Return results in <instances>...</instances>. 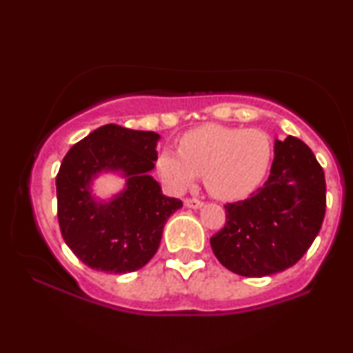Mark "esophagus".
<instances>
[{
	"instance_id": "1",
	"label": "esophagus",
	"mask_w": 353,
	"mask_h": 353,
	"mask_svg": "<svg viewBox=\"0 0 353 353\" xmlns=\"http://www.w3.org/2000/svg\"><path fill=\"white\" fill-rule=\"evenodd\" d=\"M183 204H185V208H190V209H199V208H203V201H199V199H185L183 201Z\"/></svg>"
}]
</instances>
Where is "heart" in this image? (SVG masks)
Returning <instances> with one entry per match:
<instances>
[{
  "instance_id": "b5f03b06",
  "label": "heart",
  "mask_w": 353,
  "mask_h": 353,
  "mask_svg": "<svg viewBox=\"0 0 353 353\" xmlns=\"http://www.w3.org/2000/svg\"><path fill=\"white\" fill-rule=\"evenodd\" d=\"M271 155V141L264 131L203 125L181 136L180 150H160L155 170L172 193H185L203 175L214 198L235 201L256 190Z\"/></svg>"
}]
</instances>
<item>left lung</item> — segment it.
I'll return each mask as SVG.
<instances>
[{"label":"left lung","instance_id":"1","mask_svg":"<svg viewBox=\"0 0 353 353\" xmlns=\"http://www.w3.org/2000/svg\"><path fill=\"white\" fill-rule=\"evenodd\" d=\"M326 181L303 141H274L269 178L248 199L225 205V227L210 238L228 271L245 277L282 272L299 263L321 228Z\"/></svg>","mask_w":353,"mask_h":353}]
</instances>
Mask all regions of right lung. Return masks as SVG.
<instances>
[{"label":"right lung","mask_w":353,"mask_h":353,"mask_svg":"<svg viewBox=\"0 0 353 353\" xmlns=\"http://www.w3.org/2000/svg\"><path fill=\"white\" fill-rule=\"evenodd\" d=\"M159 141L154 131L105 125L63 159L57 175L59 230L72 253L95 271L125 274L145 266L168 217L183 205L150 175ZM105 172L121 176L125 186L100 200L93 181Z\"/></svg>","instance_id":"obj_1"}]
</instances>
